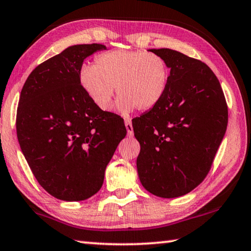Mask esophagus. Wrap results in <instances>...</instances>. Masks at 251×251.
I'll return each instance as SVG.
<instances>
[{
  "label": "esophagus",
  "instance_id": "34e87169",
  "mask_svg": "<svg viewBox=\"0 0 251 251\" xmlns=\"http://www.w3.org/2000/svg\"><path fill=\"white\" fill-rule=\"evenodd\" d=\"M125 125H126V132H128V135H129V137H132V135H133V128H132V123H131L130 119H126Z\"/></svg>",
  "mask_w": 251,
  "mask_h": 251
}]
</instances>
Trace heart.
<instances>
[{
    "label": "heart",
    "instance_id": "obj_1",
    "mask_svg": "<svg viewBox=\"0 0 251 251\" xmlns=\"http://www.w3.org/2000/svg\"><path fill=\"white\" fill-rule=\"evenodd\" d=\"M80 83L94 105L109 111L114 90L120 96L118 109L129 113L157 105L167 91L170 69L159 54L139 50H113L98 55L94 65H82Z\"/></svg>",
    "mask_w": 251,
    "mask_h": 251
}]
</instances>
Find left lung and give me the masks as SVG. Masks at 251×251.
<instances>
[{"label": "left lung", "mask_w": 251, "mask_h": 251, "mask_svg": "<svg viewBox=\"0 0 251 251\" xmlns=\"http://www.w3.org/2000/svg\"><path fill=\"white\" fill-rule=\"evenodd\" d=\"M170 69L167 91L132 120L142 186L161 198L187 195L210 171L228 125L219 80L206 63L170 49H152Z\"/></svg>", "instance_id": "8db88e82"}]
</instances>
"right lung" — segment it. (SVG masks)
I'll return each instance as SVG.
<instances>
[{
    "label": "right lung",
    "mask_w": 251,
    "mask_h": 251,
    "mask_svg": "<svg viewBox=\"0 0 251 251\" xmlns=\"http://www.w3.org/2000/svg\"><path fill=\"white\" fill-rule=\"evenodd\" d=\"M103 44H79L39 64L24 83L16 134L35 179L56 199L96 195L126 129L117 114L101 111L84 92L79 72Z\"/></svg>",
    "instance_id": "1"
}]
</instances>
